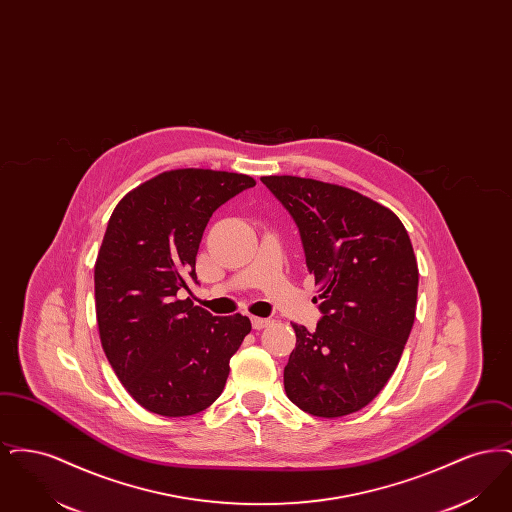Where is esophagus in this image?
Masks as SVG:
<instances>
[{
	"mask_svg": "<svg viewBox=\"0 0 512 512\" xmlns=\"http://www.w3.org/2000/svg\"><path fill=\"white\" fill-rule=\"evenodd\" d=\"M251 324H253L255 330H263V328H267L268 324H270V320L268 318L253 317L251 318Z\"/></svg>",
	"mask_w": 512,
	"mask_h": 512,
	"instance_id": "34e87169",
	"label": "esophagus"
}]
</instances>
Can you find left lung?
Returning a JSON list of instances; mask_svg holds the SVG:
<instances>
[{
  "instance_id": "8db88e82",
  "label": "left lung",
  "mask_w": 512,
  "mask_h": 512,
  "mask_svg": "<svg viewBox=\"0 0 512 512\" xmlns=\"http://www.w3.org/2000/svg\"><path fill=\"white\" fill-rule=\"evenodd\" d=\"M299 226L324 317L292 324L284 388L301 411L338 418L366 407L399 365L416 313L418 265L399 217L345 186L263 176Z\"/></svg>"
}]
</instances>
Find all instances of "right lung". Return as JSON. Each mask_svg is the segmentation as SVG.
Segmentation results:
<instances>
[{"label":"right lung","instance_id":"obj_1","mask_svg":"<svg viewBox=\"0 0 512 512\" xmlns=\"http://www.w3.org/2000/svg\"><path fill=\"white\" fill-rule=\"evenodd\" d=\"M253 186L238 172L174 169L124 195L109 219L94 267L99 340L124 390L149 413L211 407L251 332L244 315L213 317L180 292L197 282L211 215Z\"/></svg>","mask_w":512,"mask_h":512}]
</instances>
